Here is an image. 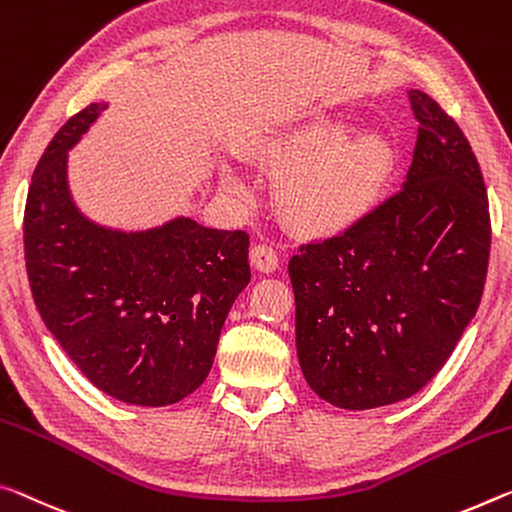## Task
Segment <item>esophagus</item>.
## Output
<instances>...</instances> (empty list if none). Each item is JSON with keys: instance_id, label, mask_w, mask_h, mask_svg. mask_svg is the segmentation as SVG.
<instances>
[{"instance_id": "1", "label": "esophagus", "mask_w": 512, "mask_h": 512, "mask_svg": "<svg viewBox=\"0 0 512 512\" xmlns=\"http://www.w3.org/2000/svg\"><path fill=\"white\" fill-rule=\"evenodd\" d=\"M250 262H253L257 271L273 273L280 266V255L278 250L269 246V243H257V246L250 250Z\"/></svg>"}]
</instances>
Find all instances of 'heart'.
Segmentation results:
<instances>
[{"instance_id":"obj_1","label":"heart","mask_w":512,"mask_h":512,"mask_svg":"<svg viewBox=\"0 0 512 512\" xmlns=\"http://www.w3.org/2000/svg\"><path fill=\"white\" fill-rule=\"evenodd\" d=\"M275 177V202L296 232L328 237L371 212L392 175L394 152L378 132L346 136L344 125L314 111L257 143ZM241 189L237 180L227 182Z\"/></svg>"}]
</instances>
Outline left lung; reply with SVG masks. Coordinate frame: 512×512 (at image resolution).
Masks as SVG:
<instances>
[{"instance_id": "obj_1", "label": "left lung", "mask_w": 512, "mask_h": 512, "mask_svg": "<svg viewBox=\"0 0 512 512\" xmlns=\"http://www.w3.org/2000/svg\"><path fill=\"white\" fill-rule=\"evenodd\" d=\"M410 104L419 125L403 189L289 259L300 369L344 410L399 403L431 383L488 275L490 209L472 145L431 95L410 91Z\"/></svg>"}]
</instances>
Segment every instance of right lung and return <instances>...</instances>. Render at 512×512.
<instances>
[{
	"instance_id": "add662e5",
	"label": "right lung",
	"mask_w": 512,
	"mask_h": 512,
	"mask_svg": "<svg viewBox=\"0 0 512 512\" xmlns=\"http://www.w3.org/2000/svg\"><path fill=\"white\" fill-rule=\"evenodd\" d=\"M104 109L93 102L75 113L31 177L29 287L47 330L97 389L159 408L205 383L225 316L250 280V237L191 218L136 234L86 221L70 200L66 159Z\"/></svg>"
}]
</instances>
